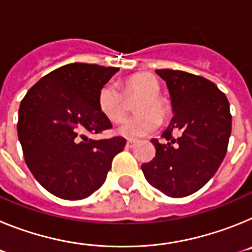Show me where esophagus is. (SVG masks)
I'll return each instance as SVG.
<instances>
[{"label": "esophagus", "instance_id": "1", "mask_svg": "<svg viewBox=\"0 0 252 252\" xmlns=\"http://www.w3.org/2000/svg\"><path fill=\"white\" fill-rule=\"evenodd\" d=\"M137 142L135 141V140H127V142H126V146H127V148H133V146L136 145Z\"/></svg>", "mask_w": 252, "mask_h": 252}]
</instances>
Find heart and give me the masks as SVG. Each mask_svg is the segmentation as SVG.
<instances>
[{
    "instance_id": "obj_1",
    "label": "heart",
    "mask_w": 252,
    "mask_h": 252,
    "mask_svg": "<svg viewBox=\"0 0 252 252\" xmlns=\"http://www.w3.org/2000/svg\"><path fill=\"white\" fill-rule=\"evenodd\" d=\"M122 94L119 87L107 82L99 88L97 104L104 117L117 122L126 113V98L139 97L135 102L136 115L125 119L117 127V132L127 139H140L159 127L160 120L169 112L168 103L160 92V84L154 75L149 73H137L126 78L122 83Z\"/></svg>"
}]
</instances>
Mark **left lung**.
Here are the masks:
<instances>
[{"label":"left lung","instance_id":"8db88e82","mask_svg":"<svg viewBox=\"0 0 252 252\" xmlns=\"http://www.w3.org/2000/svg\"><path fill=\"white\" fill-rule=\"evenodd\" d=\"M157 74L168 86L174 117L161 135L166 142L151 140L157 154L141 169L165 195L187 197L199 190L223 161L232 126L230 103L203 77L171 69H157Z\"/></svg>","mask_w":252,"mask_h":252}]
</instances>
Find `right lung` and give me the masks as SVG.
I'll use <instances>...</instances> for the list:
<instances>
[{
    "label": "right lung",
    "mask_w": 252,
    "mask_h": 252,
    "mask_svg": "<svg viewBox=\"0 0 252 252\" xmlns=\"http://www.w3.org/2000/svg\"><path fill=\"white\" fill-rule=\"evenodd\" d=\"M115 66L73 63L55 69L31 87L19 110L17 133L26 165L44 188L68 201L90 197L106 180L126 139H88L112 128L97 94Z\"/></svg>",
    "instance_id": "obj_1"
}]
</instances>
